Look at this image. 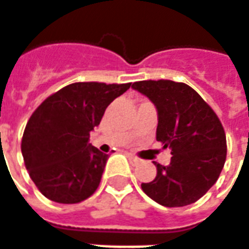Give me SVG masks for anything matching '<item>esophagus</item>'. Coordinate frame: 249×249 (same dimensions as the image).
<instances>
[{
    "mask_svg": "<svg viewBox=\"0 0 249 249\" xmlns=\"http://www.w3.org/2000/svg\"><path fill=\"white\" fill-rule=\"evenodd\" d=\"M128 157H129L130 161H133V162L139 161V159H137V157H136V156H133V155H130V153H128Z\"/></svg>",
    "mask_w": 249,
    "mask_h": 249,
    "instance_id": "obj_1",
    "label": "esophagus"
}]
</instances>
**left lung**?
<instances>
[{"mask_svg": "<svg viewBox=\"0 0 249 249\" xmlns=\"http://www.w3.org/2000/svg\"><path fill=\"white\" fill-rule=\"evenodd\" d=\"M132 88L151 100L157 110L156 140L171 149L169 165L155 162L157 175L142 191L164 207L197 201L224 167L227 140L217 116L195 89L171 80L139 81Z\"/></svg>", "mask_w": 249, "mask_h": 249, "instance_id": "8db88e82", "label": "left lung"}]
</instances>
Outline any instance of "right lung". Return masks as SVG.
<instances>
[{
	"instance_id": "obj_1",
	"label": "right lung",
	"mask_w": 249,
	"mask_h": 249,
	"mask_svg": "<svg viewBox=\"0 0 249 249\" xmlns=\"http://www.w3.org/2000/svg\"><path fill=\"white\" fill-rule=\"evenodd\" d=\"M129 84L74 82L52 94L26 124L21 151L30 178L52 201L76 204L97 189L108 155L89 142L105 109Z\"/></svg>"
}]
</instances>
